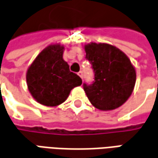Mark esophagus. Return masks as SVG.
<instances>
[{
    "mask_svg": "<svg viewBox=\"0 0 158 158\" xmlns=\"http://www.w3.org/2000/svg\"><path fill=\"white\" fill-rule=\"evenodd\" d=\"M78 76H79V77H81V78H82V75H83V73H82V71H79V72H78Z\"/></svg>",
    "mask_w": 158,
    "mask_h": 158,
    "instance_id": "obj_1",
    "label": "esophagus"
}]
</instances>
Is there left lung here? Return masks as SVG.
<instances>
[{
	"label": "left lung",
	"instance_id": "8db88e82",
	"mask_svg": "<svg viewBox=\"0 0 158 158\" xmlns=\"http://www.w3.org/2000/svg\"><path fill=\"white\" fill-rule=\"evenodd\" d=\"M84 48L94 73L92 84L83 83L89 101L101 110L120 107L129 98L136 81L130 59L120 49L106 43L91 42Z\"/></svg>",
	"mask_w": 158,
	"mask_h": 158
}]
</instances>
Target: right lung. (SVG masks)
<instances>
[{"mask_svg":"<svg viewBox=\"0 0 158 158\" xmlns=\"http://www.w3.org/2000/svg\"><path fill=\"white\" fill-rule=\"evenodd\" d=\"M64 46L55 44L43 49L29 67V91L37 102L56 106L64 102L71 89L81 84V77L70 70L63 59Z\"/></svg>","mask_w":158,"mask_h":158,"instance_id":"obj_1","label":"right lung"}]
</instances>
